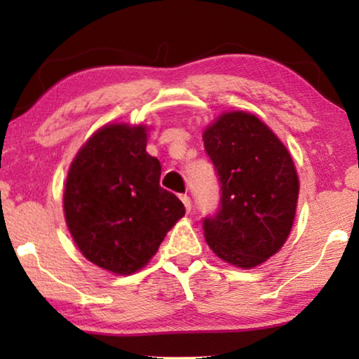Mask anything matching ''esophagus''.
Returning <instances> with one entry per match:
<instances>
[{
  "label": "esophagus",
  "instance_id": "34e87169",
  "mask_svg": "<svg viewBox=\"0 0 359 359\" xmlns=\"http://www.w3.org/2000/svg\"><path fill=\"white\" fill-rule=\"evenodd\" d=\"M181 201H183L186 210H188V212H189V210H191V198H189V196L188 194H183V196H181Z\"/></svg>",
  "mask_w": 359,
  "mask_h": 359
}]
</instances>
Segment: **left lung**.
<instances>
[{
	"mask_svg": "<svg viewBox=\"0 0 359 359\" xmlns=\"http://www.w3.org/2000/svg\"><path fill=\"white\" fill-rule=\"evenodd\" d=\"M220 181V203L204 217L210 250L233 266L253 268L279 252L296 215L299 178L281 140L257 116L224 112L204 130Z\"/></svg>",
	"mask_w": 359,
	"mask_h": 359,
	"instance_id": "left-lung-1",
	"label": "left lung"
}]
</instances>
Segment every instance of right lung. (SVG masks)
<instances>
[{
  "label": "right lung",
  "mask_w": 359,
  "mask_h": 359,
  "mask_svg": "<svg viewBox=\"0 0 359 359\" xmlns=\"http://www.w3.org/2000/svg\"><path fill=\"white\" fill-rule=\"evenodd\" d=\"M145 147V126H104L67 176L68 230L86 259L116 274L144 268L184 215L183 203L160 186L161 165Z\"/></svg>",
  "instance_id": "add662e5"
}]
</instances>
